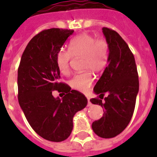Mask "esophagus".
I'll return each instance as SVG.
<instances>
[{
  "instance_id": "1",
  "label": "esophagus",
  "mask_w": 157,
  "mask_h": 157,
  "mask_svg": "<svg viewBox=\"0 0 157 157\" xmlns=\"http://www.w3.org/2000/svg\"><path fill=\"white\" fill-rule=\"evenodd\" d=\"M90 97H87V100H88V106H89V107L92 105V103H91V102L90 101Z\"/></svg>"
}]
</instances>
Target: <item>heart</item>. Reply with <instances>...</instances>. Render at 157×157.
I'll list each match as a JSON object with an SVG mask.
<instances>
[{"mask_svg":"<svg viewBox=\"0 0 157 157\" xmlns=\"http://www.w3.org/2000/svg\"><path fill=\"white\" fill-rule=\"evenodd\" d=\"M72 57H81L82 67L94 72L103 71L107 66L109 58V45L104 38H96L87 33H83L72 38L68 45V51L60 50L56 56L57 66L63 74L70 71V62ZM93 82V76L90 71L76 74L70 81L72 89L86 92Z\"/></svg>","mask_w":157,"mask_h":157,"instance_id":"b5f03b06","label":"heart"}]
</instances>
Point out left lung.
Returning <instances> with one entry per match:
<instances>
[{"label":"left lung","mask_w":157,"mask_h":157,"mask_svg":"<svg viewBox=\"0 0 157 157\" xmlns=\"http://www.w3.org/2000/svg\"><path fill=\"white\" fill-rule=\"evenodd\" d=\"M109 45V58L103 75L94 91L99 98H91L94 104L104 108L103 116L93 122L92 129L98 136L110 139L120 134L129 124L134 114L139 93V75L134 54L116 31L103 28ZM105 93L109 94L102 101Z\"/></svg>","instance_id":"obj_1"}]
</instances>
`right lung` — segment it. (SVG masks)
Returning <instances> with one entry per match:
<instances>
[{"mask_svg": "<svg viewBox=\"0 0 157 157\" xmlns=\"http://www.w3.org/2000/svg\"><path fill=\"white\" fill-rule=\"evenodd\" d=\"M73 30L50 28L36 35L27 45L18 69V99L26 119L43 139L62 142L70 136L74 115L86 107L87 98L58 82L56 56ZM54 90L66 94L54 98Z\"/></svg>", "mask_w": 157, "mask_h": 157, "instance_id": "obj_1", "label": "right lung"}]
</instances>
